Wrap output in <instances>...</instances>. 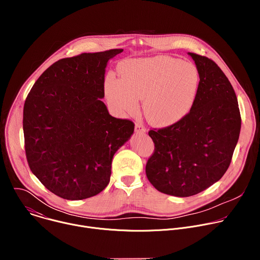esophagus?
I'll list each match as a JSON object with an SVG mask.
<instances>
[{
	"label": "esophagus",
	"instance_id": "obj_1",
	"mask_svg": "<svg viewBox=\"0 0 260 260\" xmlns=\"http://www.w3.org/2000/svg\"><path fill=\"white\" fill-rule=\"evenodd\" d=\"M135 131L137 132V133H145L146 132V128H145V126L142 124V123H139V122H137L136 123V125H135Z\"/></svg>",
	"mask_w": 260,
	"mask_h": 260
}]
</instances>
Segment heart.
Returning a JSON list of instances; mask_svg holds the SVG:
<instances>
[{
	"mask_svg": "<svg viewBox=\"0 0 260 260\" xmlns=\"http://www.w3.org/2000/svg\"><path fill=\"white\" fill-rule=\"evenodd\" d=\"M120 81L105 84L109 102L135 115L143 101L144 114L151 124L166 127L182 120L192 109L201 81L197 66L172 56L126 59L119 66Z\"/></svg>",
	"mask_w": 260,
	"mask_h": 260,
	"instance_id": "obj_1",
	"label": "heart"
}]
</instances>
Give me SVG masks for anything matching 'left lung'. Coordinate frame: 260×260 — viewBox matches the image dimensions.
<instances>
[{
    "label": "left lung",
    "mask_w": 260,
    "mask_h": 260,
    "mask_svg": "<svg viewBox=\"0 0 260 260\" xmlns=\"http://www.w3.org/2000/svg\"><path fill=\"white\" fill-rule=\"evenodd\" d=\"M200 72L198 95L190 112L179 122L149 131L154 151L146 176L160 192L198 194L228 171L241 131L236 92L212 59L189 52Z\"/></svg>",
    "instance_id": "obj_1"
}]
</instances>
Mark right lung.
Instances as JSON below:
<instances>
[{
	"instance_id": "add662e5",
	"label": "right lung",
	"mask_w": 260,
	"mask_h": 260,
	"mask_svg": "<svg viewBox=\"0 0 260 260\" xmlns=\"http://www.w3.org/2000/svg\"><path fill=\"white\" fill-rule=\"evenodd\" d=\"M122 51L61 58L43 72L25 99L28 167L61 199L84 200L103 191L113 155L134 133L132 120L111 116L101 101L107 62Z\"/></svg>"
}]
</instances>
